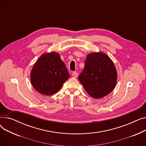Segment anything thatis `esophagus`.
Here are the masks:
<instances>
[{
    "label": "esophagus",
    "mask_w": 146,
    "mask_h": 146,
    "mask_svg": "<svg viewBox=\"0 0 146 146\" xmlns=\"http://www.w3.org/2000/svg\"><path fill=\"white\" fill-rule=\"evenodd\" d=\"M78 76V73L76 72H74L73 73H72V76H73L74 78H77V76Z\"/></svg>",
    "instance_id": "esophagus-1"
}]
</instances>
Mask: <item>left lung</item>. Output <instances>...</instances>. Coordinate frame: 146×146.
<instances>
[{
  "mask_svg": "<svg viewBox=\"0 0 146 146\" xmlns=\"http://www.w3.org/2000/svg\"><path fill=\"white\" fill-rule=\"evenodd\" d=\"M79 80L86 92L96 99L110 94L116 86L117 72L113 61L103 52L87 55Z\"/></svg>",
  "mask_w": 146,
  "mask_h": 146,
  "instance_id": "1",
  "label": "left lung"
}]
</instances>
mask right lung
<instances>
[{"instance_id": "1", "label": "right lung", "mask_w": 146, "mask_h": 146, "mask_svg": "<svg viewBox=\"0 0 146 146\" xmlns=\"http://www.w3.org/2000/svg\"><path fill=\"white\" fill-rule=\"evenodd\" d=\"M70 78L68 72L58 53L45 52L36 61L30 74L34 88L42 95L57 93Z\"/></svg>"}]
</instances>
